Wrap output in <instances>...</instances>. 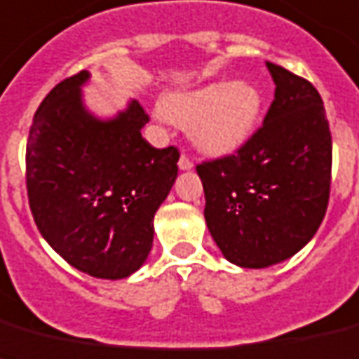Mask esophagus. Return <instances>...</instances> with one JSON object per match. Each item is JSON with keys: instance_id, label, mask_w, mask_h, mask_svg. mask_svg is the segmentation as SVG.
I'll return each mask as SVG.
<instances>
[{"instance_id": "34e87169", "label": "esophagus", "mask_w": 359, "mask_h": 359, "mask_svg": "<svg viewBox=\"0 0 359 359\" xmlns=\"http://www.w3.org/2000/svg\"><path fill=\"white\" fill-rule=\"evenodd\" d=\"M177 165H180V168H182V170H189V168H193V159H191L189 156H185V154H182V157H180V163H177Z\"/></svg>"}]
</instances>
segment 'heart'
I'll return each instance as SVG.
<instances>
[{
	"label": "heart",
	"mask_w": 359,
	"mask_h": 359,
	"mask_svg": "<svg viewBox=\"0 0 359 359\" xmlns=\"http://www.w3.org/2000/svg\"><path fill=\"white\" fill-rule=\"evenodd\" d=\"M163 113L176 124L191 126L200 150L224 156L241 148L256 130L261 94L250 83H211L166 96Z\"/></svg>",
	"instance_id": "1"
}]
</instances>
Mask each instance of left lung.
Masks as SVG:
<instances>
[{"label":"left lung","mask_w":359,"mask_h":359,"mask_svg":"<svg viewBox=\"0 0 359 359\" xmlns=\"http://www.w3.org/2000/svg\"><path fill=\"white\" fill-rule=\"evenodd\" d=\"M276 93L263 124L229 156L196 165L203 217L224 257L263 269L294 256L325 219L332 135L317 88L266 62Z\"/></svg>","instance_id":"left-lung-1"}]
</instances>
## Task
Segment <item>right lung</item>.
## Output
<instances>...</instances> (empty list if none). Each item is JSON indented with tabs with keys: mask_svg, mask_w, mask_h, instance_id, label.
Segmentation results:
<instances>
[{
	"mask_svg": "<svg viewBox=\"0 0 359 359\" xmlns=\"http://www.w3.org/2000/svg\"><path fill=\"white\" fill-rule=\"evenodd\" d=\"M88 72L62 79L34 113L25 185L34 224L77 271L120 280L150 254L154 217L177 177L180 150L140 135L150 120L139 102L111 122L85 111Z\"/></svg>",
	"mask_w": 359,
	"mask_h": 359,
	"instance_id": "add662e5",
	"label": "right lung"
}]
</instances>
